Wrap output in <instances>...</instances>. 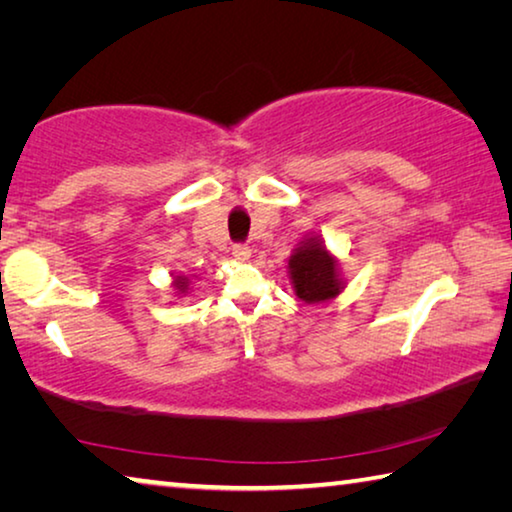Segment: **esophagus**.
Returning <instances> with one entry per match:
<instances>
[{"mask_svg": "<svg viewBox=\"0 0 512 512\" xmlns=\"http://www.w3.org/2000/svg\"><path fill=\"white\" fill-rule=\"evenodd\" d=\"M250 255H253V250H250L248 244H235V246H232V257L239 259V262H246Z\"/></svg>", "mask_w": 512, "mask_h": 512, "instance_id": "obj_1", "label": "esophagus"}]
</instances>
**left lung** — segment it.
<instances>
[{"instance_id":"left-lung-1","label":"left lung","mask_w":512,"mask_h":512,"mask_svg":"<svg viewBox=\"0 0 512 512\" xmlns=\"http://www.w3.org/2000/svg\"><path fill=\"white\" fill-rule=\"evenodd\" d=\"M289 273L296 296L309 302V305L332 300L343 289L339 264L327 253L320 237L302 241V246L293 250V255L289 257Z\"/></svg>"}]
</instances>
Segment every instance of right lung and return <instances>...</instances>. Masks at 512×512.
Segmentation results:
<instances>
[{"mask_svg":"<svg viewBox=\"0 0 512 512\" xmlns=\"http://www.w3.org/2000/svg\"><path fill=\"white\" fill-rule=\"evenodd\" d=\"M173 287H176L180 293H185L189 287V280L185 275H176V280H173Z\"/></svg>","mask_w":512,"mask_h":512,"instance_id":"1","label":"right lung"}]
</instances>
